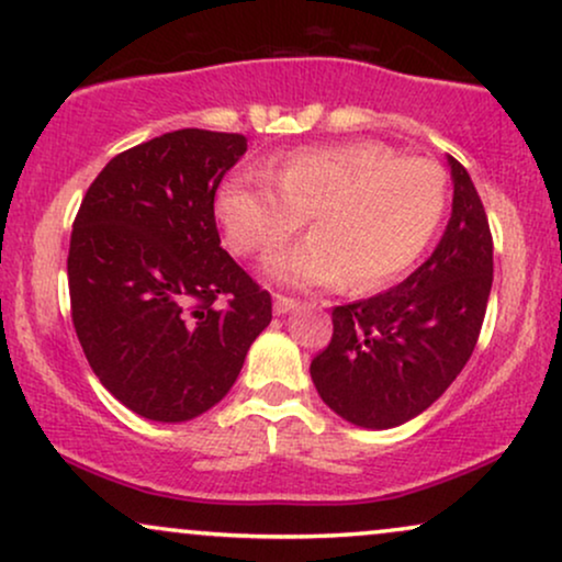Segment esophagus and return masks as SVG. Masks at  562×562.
I'll return each instance as SVG.
<instances>
[{"mask_svg": "<svg viewBox=\"0 0 562 562\" xmlns=\"http://www.w3.org/2000/svg\"><path fill=\"white\" fill-rule=\"evenodd\" d=\"M297 308V301H293V297L288 295H274V314L277 316H285L290 314V311Z\"/></svg>", "mask_w": 562, "mask_h": 562, "instance_id": "34e87169", "label": "esophagus"}]
</instances>
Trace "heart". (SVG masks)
<instances>
[{
    "mask_svg": "<svg viewBox=\"0 0 562 562\" xmlns=\"http://www.w3.org/2000/svg\"><path fill=\"white\" fill-rule=\"evenodd\" d=\"M449 202L432 160L400 158L383 142L305 147L267 170H240L217 191L225 238L240 257L280 248L308 217L311 236L269 259L288 288L389 285L423 257Z\"/></svg>",
    "mask_w": 562,
    "mask_h": 562,
    "instance_id": "b5f03b06",
    "label": "heart"
}]
</instances>
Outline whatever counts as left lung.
<instances>
[{
    "mask_svg": "<svg viewBox=\"0 0 562 562\" xmlns=\"http://www.w3.org/2000/svg\"><path fill=\"white\" fill-rule=\"evenodd\" d=\"M451 217L428 261L400 285L331 311L311 363L318 396L360 428L386 430L430 407L477 345L493 288V236L467 168L449 155Z\"/></svg>",
    "mask_w": 562,
    "mask_h": 562,
    "instance_id": "8db88e82",
    "label": "left lung"
}]
</instances>
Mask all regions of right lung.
I'll return each instance as SVG.
<instances>
[{
	"mask_svg": "<svg viewBox=\"0 0 562 562\" xmlns=\"http://www.w3.org/2000/svg\"><path fill=\"white\" fill-rule=\"evenodd\" d=\"M244 153V134L207 130L142 142L98 173L75 217L77 339L103 386L147 420L187 423L215 407L272 322V297L215 225V191Z\"/></svg>",
	"mask_w": 562,
	"mask_h": 562,
	"instance_id": "add662e5",
	"label": "right lung"
}]
</instances>
